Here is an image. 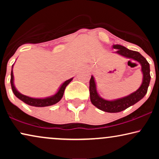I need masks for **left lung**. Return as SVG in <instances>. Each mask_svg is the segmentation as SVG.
I'll use <instances>...</instances> for the list:
<instances>
[{
    "mask_svg": "<svg viewBox=\"0 0 159 159\" xmlns=\"http://www.w3.org/2000/svg\"><path fill=\"white\" fill-rule=\"evenodd\" d=\"M113 47L114 49H116V51L114 52L115 53L140 63L141 71L143 73L142 84L138 90L127 96L118 99L111 100V101L106 100L100 96L97 90L95 78L93 75L91 76L90 80V97L91 103L95 107L103 111L118 113L127 109L129 106H133L145 96L147 93L150 81H151V75H150L149 63L139 52L131 51L121 45H114Z\"/></svg>",
    "mask_w": 159,
    "mask_h": 159,
    "instance_id": "obj_1",
    "label": "left lung"
}]
</instances>
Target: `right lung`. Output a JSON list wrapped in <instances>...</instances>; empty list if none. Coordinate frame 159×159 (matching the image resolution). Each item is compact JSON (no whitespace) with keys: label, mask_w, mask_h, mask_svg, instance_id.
Returning a JSON list of instances; mask_svg holds the SVG:
<instances>
[{"label":"right lung","mask_w":159,"mask_h":159,"mask_svg":"<svg viewBox=\"0 0 159 159\" xmlns=\"http://www.w3.org/2000/svg\"><path fill=\"white\" fill-rule=\"evenodd\" d=\"M13 66H14V64L12 65L11 73V85L13 93H14V94L16 95V97L18 98L19 100H21V101H22L24 103L27 104V105L35 106V107H45V106H52L57 103L58 102L60 101L61 99L62 98L66 87L68 85V84L71 82V80H73L72 77L71 78V79L65 81L64 83H62L61 85L59 87L57 92H56L54 95H51V96L46 98H31L21 94V93H19V91L16 90L14 82V74H13Z\"/></svg>","instance_id":"right-lung-1"}]
</instances>
